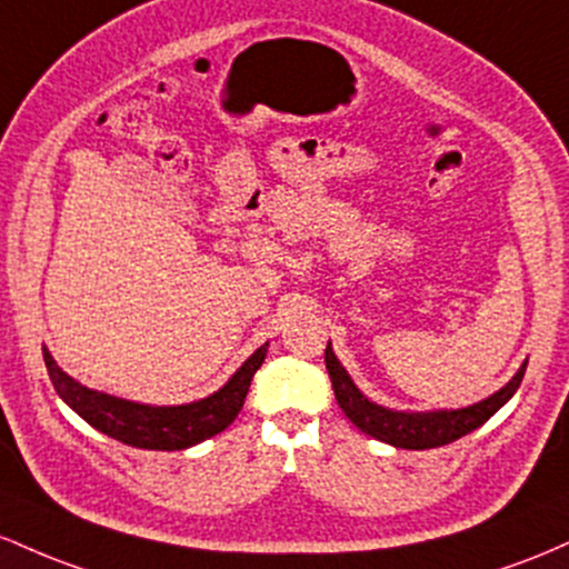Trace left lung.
Instances as JSON below:
<instances>
[{
	"label": "left lung",
	"mask_w": 569,
	"mask_h": 569,
	"mask_svg": "<svg viewBox=\"0 0 569 569\" xmlns=\"http://www.w3.org/2000/svg\"><path fill=\"white\" fill-rule=\"evenodd\" d=\"M325 366H328L330 381H333L338 406H341V411L347 413L349 422H352L357 430L381 440V443L395 446V449L422 451L455 443V440L478 430L487 419L495 417V413L513 398L516 389H519L521 379H525L527 360L521 362L519 370H516L513 379H510L506 387L497 389L495 395H489V398L478 400L473 406L436 408V411H398V408H387L368 400L366 392L352 381L349 370L341 366V360L336 357L330 341L328 349H325Z\"/></svg>",
	"instance_id": "left-lung-1"
}]
</instances>
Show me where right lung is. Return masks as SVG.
<instances>
[{
	"mask_svg": "<svg viewBox=\"0 0 569 569\" xmlns=\"http://www.w3.org/2000/svg\"><path fill=\"white\" fill-rule=\"evenodd\" d=\"M266 352L268 343L254 349L231 379L207 398L182 406H152L80 385L59 368L48 347H42L44 368L63 403L104 436L147 451H182L226 430L239 417L252 376L263 366Z\"/></svg>",
	"mask_w": 569,
	"mask_h": 569,
	"instance_id": "1",
	"label": "right lung"
}]
</instances>
